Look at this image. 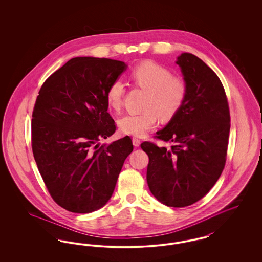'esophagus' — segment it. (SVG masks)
Listing matches in <instances>:
<instances>
[{"label":"esophagus","instance_id":"esophagus-1","mask_svg":"<svg viewBox=\"0 0 262 262\" xmlns=\"http://www.w3.org/2000/svg\"><path fill=\"white\" fill-rule=\"evenodd\" d=\"M133 143H134V145H135L136 147H138V146L140 145V139L136 137H133Z\"/></svg>","mask_w":262,"mask_h":262}]
</instances>
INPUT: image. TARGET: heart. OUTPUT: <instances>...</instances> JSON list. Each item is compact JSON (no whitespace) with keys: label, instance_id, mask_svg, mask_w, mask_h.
I'll use <instances>...</instances> for the list:
<instances>
[{"label":"heart","instance_id":"heart-1","mask_svg":"<svg viewBox=\"0 0 262 262\" xmlns=\"http://www.w3.org/2000/svg\"><path fill=\"white\" fill-rule=\"evenodd\" d=\"M132 82L147 92L142 112L127 114L118 122L120 130L134 137H143L156 125L158 118L170 121L187 99V81L157 62L146 61L137 64L129 74ZM125 83L121 79L111 82L106 92L109 107L120 112L125 96Z\"/></svg>","mask_w":262,"mask_h":262}]
</instances>
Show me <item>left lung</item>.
<instances>
[{
	"label": "left lung",
	"instance_id": "1",
	"mask_svg": "<svg viewBox=\"0 0 262 262\" xmlns=\"http://www.w3.org/2000/svg\"><path fill=\"white\" fill-rule=\"evenodd\" d=\"M177 63L187 81V99L155 138L144 141L149 157L146 180L152 194L171 207H185L204 198L222 174L231 118L220 78L196 56L184 53Z\"/></svg>",
	"mask_w": 262,
	"mask_h": 262
}]
</instances>
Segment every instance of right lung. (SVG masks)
Returning <instances> with one entry per match:
<instances>
[{"label": "right lung", "mask_w": 262, "mask_h": 262, "mask_svg": "<svg viewBox=\"0 0 262 262\" xmlns=\"http://www.w3.org/2000/svg\"><path fill=\"white\" fill-rule=\"evenodd\" d=\"M125 68L117 60L77 57L39 90L31 121L32 152L52 199L68 211L90 213L104 206L134 149L129 137L98 143L116 132L106 92Z\"/></svg>", "instance_id": "obj_1"}]
</instances>
